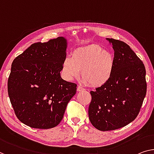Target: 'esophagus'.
<instances>
[{"label":"esophagus","instance_id":"1","mask_svg":"<svg viewBox=\"0 0 154 154\" xmlns=\"http://www.w3.org/2000/svg\"><path fill=\"white\" fill-rule=\"evenodd\" d=\"M85 90V88H84L83 87H82V86H79L77 87V91H79V92H80V91H84Z\"/></svg>","mask_w":154,"mask_h":154}]
</instances>
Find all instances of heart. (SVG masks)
I'll return each instance as SVG.
<instances>
[{
  "instance_id": "heart-1",
  "label": "heart",
  "mask_w": 154,
  "mask_h": 154,
  "mask_svg": "<svg viewBox=\"0 0 154 154\" xmlns=\"http://www.w3.org/2000/svg\"><path fill=\"white\" fill-rule=\"evenodd\" d=\"M114 59L111 52L100 45L92 44L73 52L66 57L62 66V75L68 81L82 77L91 86L101 87L111 79Z\"/></svg>"
}]
</instances>
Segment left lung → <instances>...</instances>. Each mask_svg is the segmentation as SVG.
<instances>
[{
    "label": "left lung",
    "instance_id": "obj_1",
    "mask_svg": "<svg viewBox=\"0 0 154 154\" xmlns=\"http://www.w3.org/2000/svg\"><path fill=\"white\" fill-rule=\"evenodd\" d=\"M114 50V66L111 79L91 91L89 120L100 131L116 130L134 121L146 93L144 63L127 43L109 38Z\"/></svg>",
    "mask_w": 154,
    "mask_h": 154
}]
</instances>
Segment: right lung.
Instances as JSON below:
<instances>
[{"label": "right lung", "instance_id": "obj_1", "mask_svg": "<svg viewBox=\"0 0 154 154\" xmlns=\"http://www.w3.org/2000/svg\"><path fill=\"white\" fill-rule=\"evenodd\" d=\"M67 41L60 36L32 44L14 59L8 91L17 118L32 128H53L63 119L77 84L61 79Z\"/></svg>", "mask_w": 154, "mask_h": 154}]
</instances>
